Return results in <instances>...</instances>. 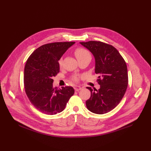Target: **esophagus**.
Returning a JSON list of instances; mask_svg holds the SVG:
<instances>
[{
	"instance_id": "esophagus-1",
	"label": "esophagus",
	"mask_w": 151,
	"mask_h": 151,
	"mask_svg": "<svg viewBox=\"0 0 151 151\" xmlns=\"http://www.w3.org/2000/svg\"><path fill=\"white\" fill-rule=\"evenodd\" d=\"M74 89H75V91H80V90H81L82 88L80 87V86H75V88H74Z\"/></svg>"
}]
</instances>
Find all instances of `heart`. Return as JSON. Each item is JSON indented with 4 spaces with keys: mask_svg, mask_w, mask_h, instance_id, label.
Wrapping results in <instances>:
<instances>
[{
    "mask_svg": "<svg viewBox=\"0 0 151 151\" xmlns=\"http://www.w3.org/2000/svg\"><path fill=\"white\" fill-rule=\"evenodd\" d=\"M74 54H75V55L78 60H81L82 58H85V57L91 56L90 53H89V51L88 50H86V49H84V48H82V47H78V48H76V49H75V50H74ZM58 65H59L60 67H62L63 60L62 58L58 60ZM73 81L75 82H77L78 81V78L74 77Z\"/></svg>",
    "mask_w": 151,
    "mask_h": 151,
    "instance_id": "1",
    "label": "heart"
}]
</instances>
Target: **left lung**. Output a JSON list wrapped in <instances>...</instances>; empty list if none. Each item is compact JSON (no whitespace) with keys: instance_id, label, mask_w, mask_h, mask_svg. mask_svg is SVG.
<instances>
[{"instance_id":"left-lung-1","label":"left lung","mask_w":151,"mask_h":151,"mask_svg":"<svg viewBox=\"0 0 151 151\" xmlns=\"http://www.w3.org/2000/svg\"><path fill=\"white\" fill-rule=\"evenodd\" d=\"M93 54L95 58V73L100 89L87 87L91 97L86 101V107L94 114H104L113 110L124 97L129 77L127 66L119 51L111 45L101 41L81 42Z\"/></svg>"}]
</instances>
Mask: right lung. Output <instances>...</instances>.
Wrapping results in <instances>:
<instances>
[{
	"mask_svg": "<svg viewBox=\"0 0 151 151\" xmlns=\"http://www.w3.org/2000/svg\"><path fill=\"white\" fill-rule=\"evenodd\" d=\"M74 43L45 44L32 53L25 64V92L32 104L43 114L54 115L62 111L75 93L71 86L59 89L52 86V77L60 71L58 60Z\"/></svg>",
	"mask_w": 151,
	"mask_h": 151,
	"instance_id": "obj_1",
	"label": "right lung"
}]
</instances>
